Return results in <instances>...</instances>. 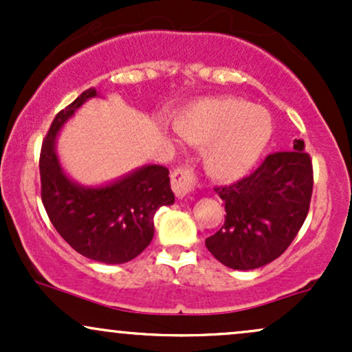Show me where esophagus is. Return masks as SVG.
I'll list each match as a JSON object with an SVG mask.
<instances>
[{
  "instance_id": "esophagus-1",
  "label": "esophagus",
  "mask_w": 352,
  "mask_h": 352,
  "mask_svg": "<svg viewBox=\"0 0 352 352\" xmlns=\"http://www.w3.org/2000/svg\"><path fill=\"white\" fill-rule=\"evenodd\" d=\"M172 190L175 192V195L179 199L190 195V193L195 192L197 185H199V179H197V173L190 165H180L175 170L172 172Z\"/></svg>"
}]
</instances>
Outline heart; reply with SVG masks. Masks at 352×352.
<instances>
[{
  "instance_id": "obj_1",
  "label": "heart",
  "mask_w": 352,
  "mask_h": 352,
  "mask_svg": "<svg viewBox=\"0 0 352 352\" xmlns=\"http://www.w3.org/2000/svg\"><path fill=\"white\" fill-rule=\"evenodd\" d=\"M175 131L188 142L205 145L204 164L213 179L245 175L265 152L273 134L270 114L248 100H204L175 120Z\"/></svg>"
}]
</instances>
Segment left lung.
Returning <instances> with one entry per match:
<instances>
[{"instance_id": "8db88e82", "label": "left lung", "mask_w": 352, "mask_h": 352, "mask_svg": "<svg viewBox=\"0 0 352 352\" xmlns=\"http://www.w3.org/2000/svg\"><path fill=\"white\" fill-rule=\"evenodd\" d=\"M313 162L305 140L265 157L250 175L215 187L225 223L205 240L208 252L233 270H254L286 252L305 223L313 193Z\"/></svg>"}]
</instances>
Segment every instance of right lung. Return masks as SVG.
<instances>
[{
    "mask_svg": "<svg viewBox=\"0 0 352 352\" xmlns=\"http://www.w3.org/2000/svg\"><path fill=\"white\" fill-rule=\"evenodd\" d=\"M96 89L89 87L58 112L39 153L41 200L52 227L76 252L94 261L119 265L147 248L153 236V215L172 205L168 168L147 165L102 188H84L64 175L54 152L60 125L74 114Z\"/></svg>",
    "mask_w": 352,
    "mask_h": 352,
    "instance_id": "add662e5",
    "label": "right lung"
}]
</instances>
